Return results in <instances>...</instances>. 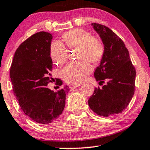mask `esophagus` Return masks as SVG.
<instances>
[{
    "label": "esophagus",
    "mask_w": 150,
    "mask_h": 150,
    "mask_svg": "<svg viewBox=\"0 0 150 150\" xmlns=\"http://www.w3.org/2000/svg\"><path fill=\"white\" fill-rule=\"evenodd\" d=\"M80 85H71L70 87H69V88H70V90L71 91H72V90H74V89H76V88L79 87Z\"/></svg>",
    "instance_id": "esophagus-1"
}]
</instances>
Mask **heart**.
I'll return each instance as SVG.
<instances>
[{
    "mask_svg": "<svg viewBox=\"0 0 150 150\" xmlns=\"http://www.w3.org/2000/svg\"><path fill=\"white\" fill-rule=\"evenodd\" d=\"M63 40L69 49L77 48V59L79 61L70 63L62 71V76L67 83L80 84L85 81L92 68L89 61L96 63L101 60L104 47L99 39L91 37V34L83 29H74L63 35ZM50 54L53 62L61 65L66 62L67 50L59 41L50 45Z\"/></svg>",
    "mask_w": 150,
    "mask_h": 150,
    "instance_id": "obj_1",
    "label": "heart"
}]
</instances>
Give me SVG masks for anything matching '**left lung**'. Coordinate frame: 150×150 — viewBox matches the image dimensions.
Wrapping results in <instances>:
<instances>
[{"label": "left lung", "instance_id": "left-lung-1", "mask_svg": "<svg viewBox=\"0 0 150 150\" xmlns=\"http://www.w3.org/2000/svg\"><path fill=\"white\" fill-rule=\"evenodd\" d=\"M104 44V52L94 76L102 88L96 87L88 100L91 109L100 116L120 113L128 106L134 93L136 71L124 43L110 28L93 23Z\"/></svg>", "mask_w": 150, "mask_h": 150}]
</instances>
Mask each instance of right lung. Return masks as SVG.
<instances>
[{
	"instance_id": "right-lung-1",
	"label": "right lung",
	"mask_w": 150,
	"mask_h": 150,
	"mask_svg": "<svg viewBox=\"0 0 150 150\" xmlns=\"http://www.w3.org/2000/svg\"><path fill=\"white\" fill-rule=\"evenodd\" d=\"M52 39V35L44 31L33 35L16 50L10 68L13 91L20 108L40 124H50L61 115L69 91L67 86L57 92L47 87L53 80ZM57 81V85L63 84L60 79Z\"/></svg>"
}]
</instances>
